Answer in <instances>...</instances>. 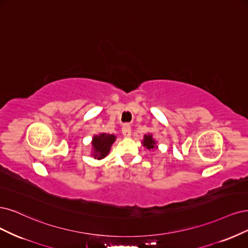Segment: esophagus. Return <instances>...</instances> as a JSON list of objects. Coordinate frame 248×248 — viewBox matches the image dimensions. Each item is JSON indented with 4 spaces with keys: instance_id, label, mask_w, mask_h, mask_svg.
Listing matches in <instances>:
<instances>
[{
    "instance_id": "obj_1",
    "label": "esophagus",
    "mask_w": 248,
    "mask_h": 248,
    "mask_svg": "<svg viewBox=\"0 0 248 248\" xmlns=\"http://www.w3.org/2000/svg\"><path fill=\"white\" fill-rule=\"evenodd\" d=\"M123 135L124 137H130L131 136V125L129 124H124L123 125V129H122Z\"/></svg>"
}]
</instances>
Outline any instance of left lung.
Here are the masks:
<instances>
[{
  "instance_id": "1",
  "label": "left lung",
  "mask_w": 248,
  "mask_h": 248,
  "mask_svg": "<svg viewBox=\"0 0 248 248\" xmlns=\"http://www.w3.org/2000/svg\"><path fill=\"white\" fill-rule=\"evenodd\" d=\"M143 145L147 149H154L155 147V142L151 137V135H145L144 136V141H143Z\"/></svg>"
}]
</instances>
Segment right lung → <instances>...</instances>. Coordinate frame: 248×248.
I'll return each mask as SVG.
<instances>
[{
	"instance_id": "right-lung-1",
	"label": "right lung",
	"mask_w": 248,
	"mask_h": 248,
	"mask_svg": "<svg viewBox=\"0 0 248 248\" xmlns=\"http://www.w3.org/2000/svg\"><path fill=\"white\" fill-rule=\"evenodd\" d=\"M115 140V136L109 135V134H101L99 136H94L93 139V154L94 158H103L105 157L112 143Z\"/></svg>"
}]
</instances>
